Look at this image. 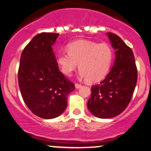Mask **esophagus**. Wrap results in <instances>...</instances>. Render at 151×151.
<instances>
[{
  "mask_svg": "<svg viewBox=\"0 0 151 151\" xmlns=\"http://www.w3.org/2000/svg\"><path fill=\"white\" fill-rule=\"evenodd\" d=\"M81 86H82V85H81V84H77V83H76V84H75V87L77 88V89H79V88H80Z\"/></svg>",
  "mask_w": 151,
  "mask_h": 151,
  "instance_id": "1",
  "label": "esophagus"
}]
</instances>
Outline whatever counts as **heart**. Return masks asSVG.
<instances>
[{
	"label": "heart",
	"mask_w": 151,
	"mask_h": 151,
	"mask_svg": "<svg viewBox=\"0 0 151 151\" xmlns=\"http://www.w3.org/2000/svg\"><path fill=\"white\" fill-rule=\"evenodd\" d=\"M67 52L60 53L58 62L66 75H70L78 67L79 75L89 82L104 79L109 73L114 60V50L107 43L79 40L70 43Z\"/></svg>",
	"instance_id": "heart-1"
}]
</instances>
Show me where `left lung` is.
Returning a JSON list of instances; mask_svg holds the SVG:
<instances>
[{
	"label": "left lung",
	"instance_id": "left-lung-1",
	"mask_svg": "<svg viewBox=\"0 0 151 151\" xmlns=\"http://www.w3.org/2000/svg\"><path fill=\"white\" fill-rule=\"evenodd\" d=\"M116 50L114 65L99 84L91 86L87 107L91 114L101 119L119 115L131 101L136 88L138 72L132 50L117 35L108 32Z\"/></svg>",
	"mask_w": 151,
	"mask_h": 151
}]
</instances>
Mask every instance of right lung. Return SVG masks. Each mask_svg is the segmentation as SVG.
Masks as SVG:
<instances>
[{
    "label": "right lung",
    "mask_w": 151,
    "mask_h": 151,
    "mask_svg": "<svg viewBox=\"0 0 151 151\" xmlns=\"http://www.w3.org/2000/svg\"><path fill=\"white\" fill-rule=\"evenodd\" d=\"M58 33L41 32L21 54L18 84L25 104L42 119L59 116L67 106V96L75 86L59 70L52 45Z\"/></svg>",
    "instance_id": "add662e5"
}]
</instances>
